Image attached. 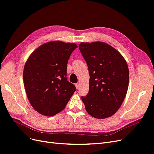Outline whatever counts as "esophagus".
<instances>
[{
	"mask_svg": "<svg viewBox=\"0 0 154 154\" xmlns=\"http://www.w3.org/2000/svg\"><path fill=\"white\" fill-rule=\"evenodd\" d=\"M75 86H76L77 90H79V89H80V84H79V83H77V84H75Z\"/></svg>",
	"mask_w": 154,
	"mask_h": 154,
	"instance_id": "obj_1",
	"label": "esophagus"
}]
</instances>
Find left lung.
<instances>
[{
	"label": "left lung",
	"mask_w": 154,
	"mask_h": 154,
	"mask_svg": "<svg viewBox=\"0 0 154 154\" xmlns=\"http://www.w3.org/2000/svg\"><path fill=\"white\" fill-rule=\"evenodd\" d=\"M79 48L88 66L89 93L82 96L87 112L96 119L112 116L121 107L129 86L126 61L103 42H81Z\"/></svg>",
	"instance_id": "1"
}]
</instances>
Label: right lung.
I'll return each mask as SVG.
<instances>
[{
	"instance_id": "obj_1",
	"label": "right lung",
	"mask_w": 154,
	"mask_h": 154,
	"mask_svg": "<svg viewBox=\"0 0 154 154\" xmlns=\"http://www.w3.org/2000/svg\"><path fill=\"white\" fill-rule=\"evenodd\" d=\"M75 43L51 41L37 48L28 58L23 82L28 100L37 112L53 116L63 110L75 86L67 81L68 60Z\"/></svg>"
}]
</instances>
